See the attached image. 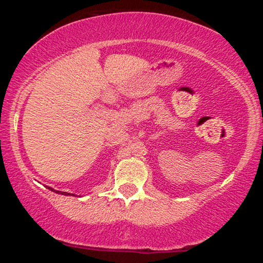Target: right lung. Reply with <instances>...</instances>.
<instances>
[{
	"instance_id": "1",
	"label": "right lung",
	"mask_w": 263,
	"mask_h": 263,
	"mask_svg": "<svg viewBox=\"0 0 263 263\" xmlns=\"http://www.w3.org/2000/svg\"><path fill=\"white\" fill-rule=\"evenodd\" d=\"M47 188L50 189V190H52V191H54V193H57V194H62V195H67V196H68V195H70V196H75L74 194H67V193H62V191H58V190H54V189H52L51 186H47Z\"/></svg>"
}]
</instances>
